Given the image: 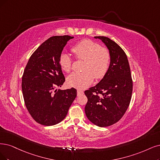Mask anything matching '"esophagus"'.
Instances as JSON below:
<instances>
[{
    "label": "esophagus",
    "mask_w": 160,
    "mask_h": 160,
    "mask_svg": "<svg viewBox=\"0 0 160 160\" xmlns=\"http://www.w3.org/2000/svg\"><path fill=\"white\" fill-rule=\"evenodd\" d=\"M84 93V92L81 90H77V94H78V96L79 95H81V94H83Z\"/></svg>",
    "instance_id": "esophagus-1"
}]
</instances>
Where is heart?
I'll list each match as a JSON object with an SVG mask.
<instances>
[{"mask_svg": "<svg viewBox=\"0 0 160 160\" xmlns=\"http://www.w3.org/2000/svg\"><path fill=\"white\" fill-rule=\"evenodd\" d=\"M71 51L77 58L85 62L82 68L84 72H74L68 77L69 86L85 88L92 83L93 78L102 79L107 74L111 62V54L107 48L92 40L84 39L74 45ZM59 64L62 70L69 72L72 68V58L67 53H62Z\"/></svg>", "mask_w": 160, "mask_h": 160, "instance_id": "b5f03b06", "label": "heart"}]
</instances>
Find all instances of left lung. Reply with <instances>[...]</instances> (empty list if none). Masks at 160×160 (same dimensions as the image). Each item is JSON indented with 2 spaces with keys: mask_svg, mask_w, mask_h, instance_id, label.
I'll return each instance as SVG.
<instances>
[{
  "mask_svg": "<svg viewBox=\"0 0 160 160\" xmlns=\"http://www.w3.org/2000/svg\"><path fill=\"white\" fill-rule=\"evenodd\" d=\"M108 47L111 62L107 74L95 86L84 92L88 98L85 113L88 119L100 127L119 121L128 109L132 93V80L127 55L109 38L96 36Z\"/></svg>",
  "mask_w": 160,
  "mask_h": 160,
  "instance_id": "1",
  "label": "left lung"
}]
</instances>
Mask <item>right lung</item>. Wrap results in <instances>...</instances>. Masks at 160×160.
<instances>
[{
	"label": "right lung",
	"mask_w": 160,
	"mask_h": 160,
	"mask_svg": "<svg viewBox=\"0 0 160 160\" xmlns=\"http://www.w3.org/2000/svg\"><path fill=\"white\" fill-rule=\"evenodd\" d=\"M74 37L52 36L41 44L29 58L22 80L26 108L33 119L45 126H52L66 117L76 97L74 88L55 90L65 81L59 57L67 41Z\"/></svg>",
	"instance_id": "obj_1"
}]
</instances>
